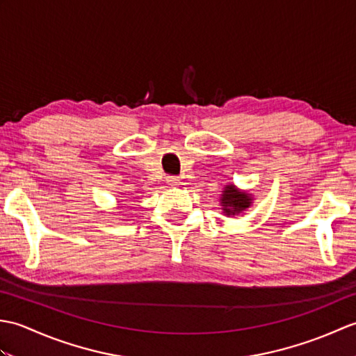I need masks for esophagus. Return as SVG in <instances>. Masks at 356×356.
I'll use <instances>...</instances> for the list:
<instances>
[{
    "label": "esophagus",
    "mask_w": 356,
    "mask_h": 356,
    "mask_svg": "<svg viewBox=\"0 0 356 356\" xmlns=\"http://www.w3.org/2000/svg\"><path fill=\"white\" fill-rule=\"evenodd\" d=\"M166 184H168L170 186H179L180 185V179L179 177H174V176H170L168 179H166Z\"/></svg>",
    "instance_id": "obj_1"
}]
</instances>
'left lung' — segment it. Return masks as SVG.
Wrapping results in <instances>:
<instances>
[{
	"mask_svg": "<svg viewBox=\"0 0 356 356\" xmlns=\"http://www.w3.org/2000/svg\"><path fill=\"white\" fill-rule=\"evenodd\" d=\"M218 202H220L223 216L234 217L241 216L251 208L254 203V195L249 191L240 190V188H237L234 184H228L223 186V191Z\"/></svg>",
	"mask_w": 356,
	"mask_h": 356,
	"instance_id": "8db88e82",
	"label": "left lung"
}]
</instances>
